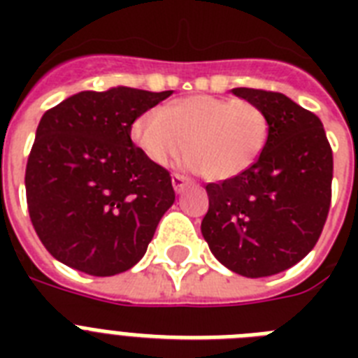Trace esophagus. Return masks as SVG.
<instances>
[{"mask_svg": "<svg viewBox=\"0 0 358 358\" xmlns=\"http://www.w3.org/2000/svg\"><path fill=\"white\" fill-rule=\"evenodd\" d=\"M187 184H189V178H187V176H184V174H178V173L173 174V187L176 193H180V191L184 189Z\"/></svg>", "mask_w": 358, "mask_h": 358, "instance_id": "esophagus-1", "label": "esophagus"}]
</instances>
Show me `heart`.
<instances>
[{"label":"heart","mask_w":358,"mask_h":358,"mask_svg":"<svg viewBox=\"0 0 358 358\" xmlns=\"http://www.w3.org/2000/svg\"><path fill=\"white\" fill-rule=\"evenodd\" d=\"M269 120L260 106L243 98L191 94L165 108L141 113L131 126L134 143L150 162L182 165L217 180L249 171L266 148Z\"/></svg>","instance_id":"obj_1"}]
</instances>
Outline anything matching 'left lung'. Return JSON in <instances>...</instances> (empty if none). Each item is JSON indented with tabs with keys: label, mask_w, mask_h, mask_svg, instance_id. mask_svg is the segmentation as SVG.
I'll return each instance as SVG.
<instances>
[{
	"label": "left lung",
	"mask_w": 358,
	"mask_h": 358,
	"mask_svg": "<svg viewBox=\"0 0 358 358\" xmlns=\"http://www.w3.org/2000/svg\"><path fill=\"white\" fill-rule=\"evenodd\" d=\"M269 120L266 148L236 178L206 185L201 230L230 271L258 278L286 271L322 236L331 208L333 150L322 120L282 92L239 87Z\"/></svg>",
	"instance_id": "1"
}]
</instances>
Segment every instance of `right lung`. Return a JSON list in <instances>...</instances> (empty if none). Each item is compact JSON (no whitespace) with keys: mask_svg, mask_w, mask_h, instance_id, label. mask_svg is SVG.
I'll return each mask as SVG.
<instances>
[{"mask_svg":"<svg viewBox=\"0 0 358 358\" xmlns=\"http://www.w3.org/2000/svg\"><path fill=\"white\" fill-rule=\"evenodd\" d=\"M173 91H83L42 115L25 167L31 223L48 252L94 277L128 271L173 206L167 169L131 141V124Z\"/></svg>","mask_w":358,"mask_h":358,"instance_id":"obj_1","label":"right lung"}]
</instances>
